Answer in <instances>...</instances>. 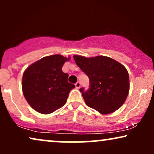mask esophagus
<instances>
[{
  "mask_svg": "<svg viewBox=\"0 0 154 154\" xmlns=\"http://www.w3.org/2000/svg\"><path fill=\"white\" fill-rule=\"evenodd\" d=\"M75 88H76L77 89H79V88H81V83H80V82H77V83L75 84Z\"/></svg>",
  "mask_w": 154,
  "mask_h": 154,
  "instance_id": "1",
  "label": "esophagus"
}]
</instances>
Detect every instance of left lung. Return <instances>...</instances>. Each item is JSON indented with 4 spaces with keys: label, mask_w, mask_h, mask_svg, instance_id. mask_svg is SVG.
Instances as JSON below:
<instances>
[{
    "label": "left lung",
    "mask_w": 154,
    "mask_h": 154,
    "mask_svg": "<svg viewBox=\"0 0 154 154\" xmlns=\"http://www.w3.org/2000/svg\"><path fill=\"white\" fill-rule=\"evenodd\" d=\"M78 66L88 75L90 88L80 89L86 104L102 114L119 109L127 98L130 89L129 74L121 63L105 56L87 58L74 55Z\"/></svg>",
    "instance_id": "8db88e82"
}]
</instances>
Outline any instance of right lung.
I'll return each instance as SVG.
<instances>
[{"label":"right lung","mask_w":154,"mask_h":154,"mask_svg":"<svg viewBox=\"0 0 154 154\" xmlns=\"http://www.w3.org/2000/svg\"><path fill=\"white\" fill-rule=\"evenodd\" d=\"M70 60L61 54L43 57L30 65L22 77V91L27 102L42 114H49L64 106L75 85L69 83L63 65Z\"/></svg>","instance_id":"add662e5"}]
</instances>
